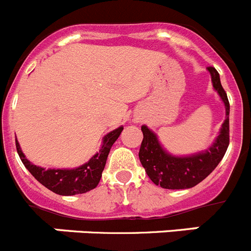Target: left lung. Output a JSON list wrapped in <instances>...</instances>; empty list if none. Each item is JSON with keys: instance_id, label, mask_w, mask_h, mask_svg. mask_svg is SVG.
Returning a JSON list of instances; mask_svg holds the SVG:
<instances>
[{"instance_id": "1", "label": "left lung", "mask_w": 251, "mask_h": 251, "mask_svg": "<svg viewBox=\"0 0 251 251\" xmlns=\"http://www.w3.org/2000/svg\"><path fill=\"white\" fill-rule=\"evenodd\" d=\"M207 69L211 74L212 85L225 103L226 108V119L220 134L210 150L190 157L171 156L161 147L156 134L151 132L146 126H142L143 141L138 153L139 161L145 167L146 174L152 179V182L159 185L162 188L182 190L196 186L216 168L229 147V99L221 85L220 75L214 66H208Z\"/></svg>"}]
</instances>
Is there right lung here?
<instances>
[{
  "label": "right lung",
  "instance_id": "right-lung-1",
  "mask_svg": "<svg viewBox=\"0 0 251 251\" xmlns=\"http://www.w3.org/2000/svg\"><path fill=\"white\" fill-rule=\"evenodd\" d=\"M123 130V127H119L113 132L108 133L104 137L103 147L97 153L90 161L75 170H45L37 167L30 163V161L25 158L19 142L16 141V150L20 158L25 167L30 171V174L39 181L41 185L49 188L50 191L63 196H72L76 194H85L98 186L100 181L101 172L105 167V162L109 154L113 143L118 139L119 134Z\"/></svg>",
  "mask_w": 251,
  "mask_h": 251
}]
</instances>
